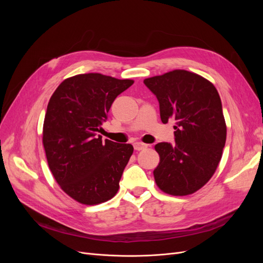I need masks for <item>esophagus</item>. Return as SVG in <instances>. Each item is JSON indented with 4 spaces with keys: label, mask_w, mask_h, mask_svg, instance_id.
<instances>
[{
    "label": "esophagus",
    "mask_w": 263,
    "mask_h": 263,
    "mask_svg": "<svg viewBox=\"0 0 263 263\" xmlns=\"http://www.w3.org/2000/svg\"><path fill=\"white\" fill-rule=\"evenodd\" d=\"M133 147H134V149H135V150L140 151V150H144V149H146V148L148 147V145H147V144H144V143H141V142H136V143H134V144H133Z\"/></svg>",
    "instance_id": "34e87169"
}]
</instances>
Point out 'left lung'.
I'll use <instances>...</instances> for the list:
<instances>
[{
    "label": "left lung",
    "instance_id": "8db88e82",
    "mask_svg": "<svg viewBox=\"0 0 263 263\" xmlns=\"http://www.w3.org/2000/svg\"><path fill=\"white\" fill-rule=\"evenodd\" d=\"M144 83L157 97L162 122L176 121L175 145L155 146L160 156L156 183L170 195L193 194L210 180L222 159L227 128L219 95L210 81L181 69Z\"/></svg>",
    "mask_w": 263,
    "mask_h": 263
}]
</instances>
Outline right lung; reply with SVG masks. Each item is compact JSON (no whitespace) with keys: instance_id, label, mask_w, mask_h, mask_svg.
<instances>
[{"instance_id":"add662e5","label":"right lung","mask_w":263,"mask_h":263,"mask_svg":"<svg viewBox=\"0 0 263 263\" xmlns=\"http://www.w3.org/2000/svg\"><path fill=\"white\" fill-rule=\"evenodd\" d=\"M133 80L101 73L64 80L48 103L43 144L55 180L67 195L83 204L113 198L133 154L130 144L102 142L97 135L116 97Z\"/></svg>"}]
</instances>
